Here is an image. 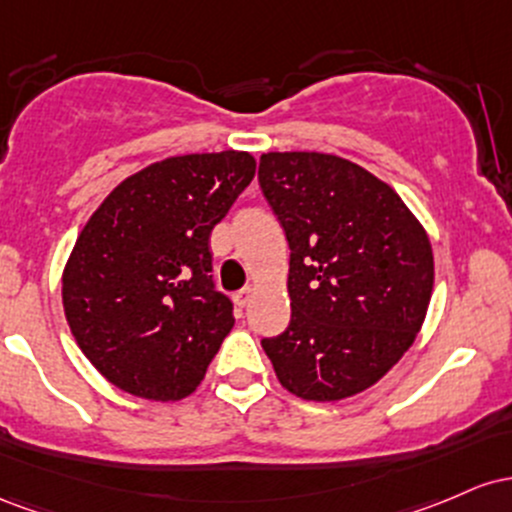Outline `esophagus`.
I'll use <instances>...</instances> for the list:
<instances>
[{
    "mask_svg": "<svg viewBox=\"0 0 512 512\" xmlns=\"http://www.w3.org/2000/svg\"><path fill=\"white\" fill-rule=\"evenodd\" d=\"M251 297H254V287H244V290H239V292H234V304H237L239 309H244L246 304L251 302Z\"/></svg>",
    "mask_w": 512,
    "mask_h": 512,
    "instance_id": "1",
    "label": "esophagus"
}]
</instances>
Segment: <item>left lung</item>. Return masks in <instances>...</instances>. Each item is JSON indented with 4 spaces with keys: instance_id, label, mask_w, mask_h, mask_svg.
I'll return each mask as SVG.
<instances>
[{
    "instance_id": "left-lung-1",
    "label": "left lung",
    "mask_w": 512,
    "mask_h": 512,
    "mask_svg": "<svg viewBox=\"0 0 512 512\" xmlns=\"http://www.w3.org/2000/svg\"><path fill=\"white\" fill-rule=\"evenodd\" d=\"M258 183L290 244V326L261 346L307 401L380 382L416 341L433 295V246L389 183L321 152H268Z\"/></svg>"
}]
</instances>
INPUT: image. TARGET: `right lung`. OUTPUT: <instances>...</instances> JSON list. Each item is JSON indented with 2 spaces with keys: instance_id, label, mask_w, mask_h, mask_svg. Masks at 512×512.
Returning <instances> with one entry per match:
<instances>
[{
  "instance_id": "obj_1",
  "label": "right lung",
  "mask_w": 512,
  "mask_h": 512,
  "mask_svg": "<svg viewBox=\"0 0 512 512\" xmlns=\"http://www.w3.org/2000/svg\"><path fill=\"white\" fill-rule=\"evenodd\" d=\"M256 159L181 154L120 181L62 271V307L89 363L118 389L179 401L198 389L234 326L212 285L210 232L254 181Z\"/></svg>"
}]
</instances>
